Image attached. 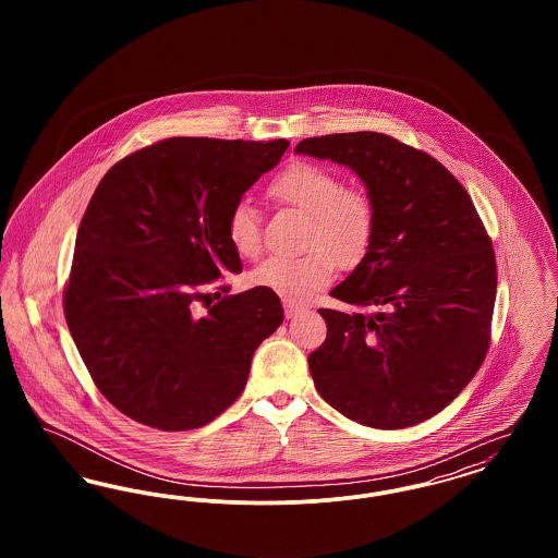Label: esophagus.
I'll list each match as a JSON object with an SVG mask.
<instances>
[{
  "label": "esophagus",
  "mask_w": 558,
  "mask_h": 558,
  "mask_svg": "<svg viewBox=\"0 0 558 558\" xmlns=\"http://www.w3.org/2000/svg\"><path fill=\"white\" fill-rule=\"evenodd\" d=\"M303 310H305V307H303L301 303L284 301V314H287V318H294V316H299Z\"/></svg>",
  "instance_id": "esophagus-1"
}]
</instances>
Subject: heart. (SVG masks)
Masks as SVG:
<instances>
[{
  "label": "heart",
  "instance_id": "1",
  "mask_svg": "<svg viewBox=\"0 0 558 558\" xmlns=\"http://www.w3.org/2000/svg\"><path fill=\"white\" fill-rule=\"evenodd\" d=\"M267 196L289 211L305 217L296 259H267L248 274V284L276 292L287 301H305L324 289L335 267H355L371 251L376 234V207L362 187L316 162H292L269 184ZM226 236L242 259L262 251L259 215L246 201L236 203L226 221Z\"/></svg>",
  "mask_w": 558,
  "mask_h": 558
}]
</instances>
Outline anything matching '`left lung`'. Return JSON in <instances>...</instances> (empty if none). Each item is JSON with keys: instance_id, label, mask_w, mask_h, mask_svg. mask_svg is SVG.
<instances>
[{"instance_id": "left-lung-1", "label": "left lung", "mask_w": 558, "mask_h": 558, "mask_svg": "<svg viewBox=\"0 0 558 558\" xmlns=\"http://www.w3.org/2000/svg\"><path fill=\"white\" fill-rule=\"evenodd\" d=\"M294 153L353 169L376 207L368 255L330 291L371 312L318 310L328 335L307 357L316 389L360 425H418L485 360L498 284L492 240L450 171L391 135L330 133Z\"/></svg>"}]
</instances>
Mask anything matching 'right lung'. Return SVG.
I'll use <instances>...</instances> for the list:
<instances>
[{
  "label": "right lung",
  "mask_w": 558,
  "mask_h": 558,
  "mask_svg": "<svg viewBox=\"0 0 558 558\" xmlns=\"http://www.w3.org/2000/svg\"><path fill=\"white\" fill-rule=\"evenodd\" d=\"M287 140L169 137L108 169L75 240L64 318L100 393L135 423L187 430L239 399L255 349L284 319L276 292L230 294L196 314L226 271H242L228 213Z\"/></svg>",
  "instance_id": "right-lung-1"
}]
</instances>
